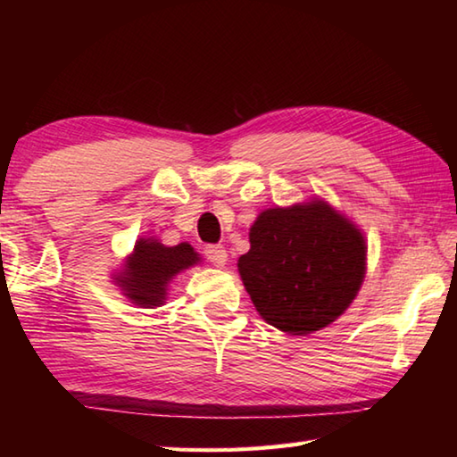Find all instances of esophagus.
<instances>
[{
	"instance_id": "1",
	"label": "esophagus",
	"mask_w": 457,
	"mask_h": 457,
	"mask_svg": "<svg viewBox=\"0 0 457 457\" xmlns=\"http://www.w3.org/2000/svg\"><path fill=\"white\" fill-rule=\"evenodd\" d=\"M204 253H206L210 263H213L216 267H223V265H226V261H228V251H226V247H221V245H208L206 249H204Z\"/></svg>"
}]
</instances>
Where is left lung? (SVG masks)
<instances>
[{"instance_id": "obj_1", "label": "left lung", "mask_w": 457, "mask_h": 457, "mask_svg": "<svg viewBox=\"0 0 457 457\" xmlns=\"http://www.w3.org/2000/svg\"><path fill=\"white\" fill-rule=\"evenodd\" d=\"M249 244L237 259L239 277L259 316L290 336L336 322L367 273L363 231L318 196L261 212Z\"/></svg>"}]
</instances>
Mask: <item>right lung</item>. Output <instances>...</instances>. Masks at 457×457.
Listing matches in <instances>:
<instances>
[{"label": "right lung", "instance_id": "1", "mask_svg": "<svg viewBox=\"0 0 457 457\" xmlns=\"http://www.w3.org/2000/svg\"><path fill=\"white\" fill-rule=\"evenodd\" d=\"M200 263V253L187 241L169 247L157 237H139L112 278L131 304L157 308L167 303L172 278Z\"/></svg>", "mask_w": 457, "mask_h": 457}]
</instances>
